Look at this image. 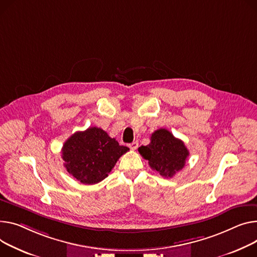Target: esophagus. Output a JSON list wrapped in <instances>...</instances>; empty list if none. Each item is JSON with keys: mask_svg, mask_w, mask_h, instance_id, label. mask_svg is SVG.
<instances>
[{"mask_svg": "<svg viewBox=\"0 0 257 257\" xmlns=\"http://www.w3.org/2000/svg\"><path fill=\"white\" fill-rule=\"evenodd\" d=\"M129 148H130L132 151L136 150V149L139 148V143H138V142H133V143H131V144L129 145Z\"/></svg>", "mask_w": 257, "mask_h": 257, "instance_id": "1", "label": "esophagus"}]
</instances>
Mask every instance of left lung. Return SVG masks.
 Here are the masks:
<instances>
[{
  "mask_svg": "<svg viewBox=\"0 0 257 257\" xmlns=\"http://www.w3.org/2000/svg\"><path fill=\"white\" fill-rule=\"evenodd\" d=\"M139 152L151 168L164 178H172L183 169L189 156L185 144L163 128L154 132L151 143L139 148Z\"/></svg>",
  "mask_w": 257,
  "mask_h": 257,
  "instance_id": "left-lung-1",
  "label": "left lung"
}]
</instances>
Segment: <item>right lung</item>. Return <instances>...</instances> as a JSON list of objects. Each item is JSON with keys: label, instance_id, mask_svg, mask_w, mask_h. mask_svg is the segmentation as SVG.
Segmentation results:
<instances>
[{"label": "right lung", "instance_id": "add662e5", "mask_svg": "<svg viewBox=\"0 0 257 257\" xmlns=\"http://www.w3.org/2000/svg\"><path fill=\"white\" fill-rule=\"evenodd\" d=\"M129 151L101 128L90 127L68 139L62 148V158L67 172L85 185L104 180L116 161Z\"/></svg>", "mask_w": 257, "mask_h": 257}]
</instances>
